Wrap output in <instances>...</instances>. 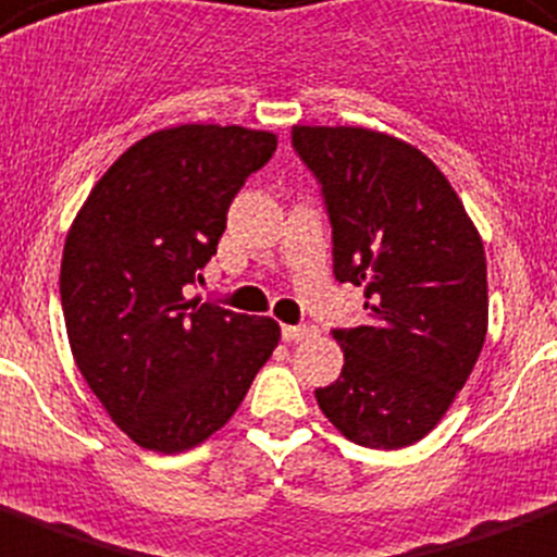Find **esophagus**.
Instances as JSON below:
<instances>
[{
  "label": "esophagus",
  "mask_w": 557,
  "mask_h": 557,
  "mask_svg": "<svg viewBox=\"0 0 557 557\" xmlns=\"http://www.w3.org/2000/svg\"><path fill=\"white\" fill-rule=\"evenodd\" d=\"M314 337V325H283V341L286 343H300Z\"/></svg>",
  "instance_id": "esophagus-1"
}]
</instances>
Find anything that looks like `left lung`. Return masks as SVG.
Returning a JSON list of instances; mask_svg holds the SVG:
<instances>
[{"label": "left lung", "mask_w": 557, "mask_h": 557, "mask_svg": "<svg viewBox=\"0 0 557 557\" xmlns=\"http://www.w3.org/2000/svg\"><path fill=\"white\" fill-rule=\"evenodd\" d=\"M332 223L334 277L360 286L366 320L334 329L343 372L318 406L349 441L404 449L441 423L486 341V255L426 153L369 128L294 125Z\"/></svg>", "instance_id": "left-lung-1"}]
</instances>
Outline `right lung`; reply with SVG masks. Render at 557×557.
Wrapping results in <instances>:
<instances>
[{
  "mask_svg": "<svg viewBox=\"0 0 557 557\" xmlns=\"http://www.w3.org/2000/svg\"><path fill=\"white\" fill-rule=\"evenodd\" d=\"M274 148V134L239 125L153 131L102 174L67 232L59 294L71 351L143 449L174 455L223 429L277 346L271 318L188 297L228 206Z\"/></svg>",
  "mask_w": 557,
  "mask_h": 557,
  "instance_id": "right-lung-1",
  "label": "right lung"
}]
</instances>
